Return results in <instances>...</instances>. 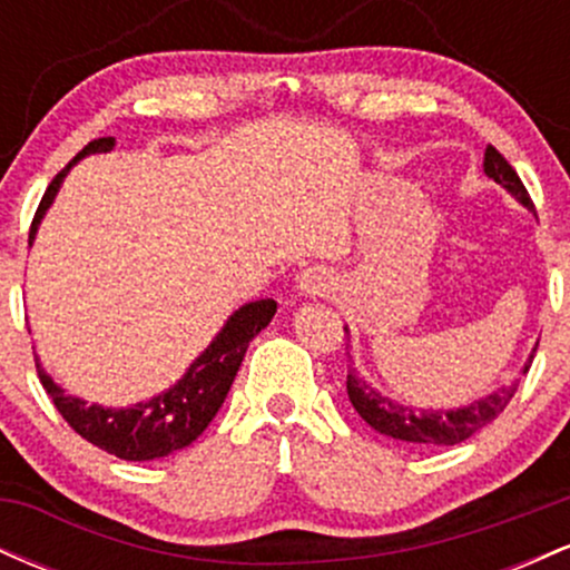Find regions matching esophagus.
I'll use <instances>...</instances> for the list:
<instances>
[{"label": "esophagus", "mask_w": 570, "mask_h": 570, "mask_svg": "<svg viewBox=\"0 0 570 570\" xmlns=\"http://www.w3.org/2000/svg\"><path fill=\"white\" fill-rule=\"evenodd\" d=\"M330 289V284H326V276L322 271H316V267H307L297 276V294H303V297H316V294H322Z\"/></svg>", "instance_id": "esophagus-1"}]
</instances>
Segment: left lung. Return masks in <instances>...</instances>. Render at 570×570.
<instances>
[{"label": "left lung", "mask_w": 570, "mask_h": 570, "mask_svg": "<svg viewBox=\"0 0 570 570\" xmlns=\"http://www.w3.org/2000/svg\"><path fill=\"white\" fill-rule=\"evenodd\" d=\"M482 168L495 185H501L517 203L528 208V212L535 214L531 195L522 187L520 176L514 174V168L509 166L507 158L495 147L485 149V160H482ZM348 332V326H345ZM533 353L528 356V364L522 372H528L533 362ZM517 381L507 389L493 391V394L474 399L472 404H461V407H436V410H423L412 407V404L399 402V399H391L383 394L381 389H375L367 377L362 375L356 367H348V399L353 410L370 423L372 429L381 431V434L391 436V440L417 444V448H434V444H458L469 436L476 434L482 426H488L493 417H499L503 407L509 404V399L514 396Z\"/></svg>", "instance_id": "1"}]
</instances>
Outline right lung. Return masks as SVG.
I'll return each mask as SVG.
<instances>
[{"mask_svg":"<svg viewBox=\"0 0 570 570\" xmlns=\"http://www.w3.org/2000/svg\"><path fill=\"white\" fill-rule=\"evenodd\" d=\"M115 139L90 141L88 147L77 155L75 160L63 168L61 174L50 181L48 193L42 195L35 222H31L29 246L35 244L39 225L45 214L53 206L58 189L67 179L69 168L77 166L82 158L96 153H112ZM276 316V299H254V303L240 305L227 316L222 330L214 335L212 343L195 362L189 364L185 375L176 381L171 389L160 391L153 399L128 404V407H104V404H88L82 396L67 394L53 377L45 372L37 356V372L45 391L53 399L56 410L61 412L63 421L69 423L82 440L96 448L107 450L109 455L122 458V461H155V458L171 455L176 450L193 444L214 421L227 391L238 375L240 362H244L248 343L271 324Z\"/></svg>","mask_w":570,"mask_h":570,"instance_id":"obj_1","label":"right lung"}]
</instances>
